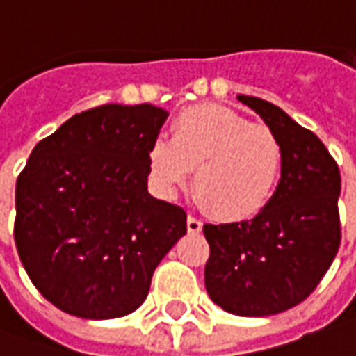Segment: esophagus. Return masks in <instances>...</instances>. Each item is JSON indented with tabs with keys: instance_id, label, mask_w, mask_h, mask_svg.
<instances>
[{
	"instance_id": "1",
	"label": "esophagus",
	"mask_w": 356,
	"mask_h": 356,
	"mask_svg": "<svg viewBox=\"0 0 356 356\" xmlns=\"http://www.w3.org/2000/svg\"><path fill=\"white\" fill-rule=\"evenodd\" d=\"M186 229H188L191 234H198L202 231V221L196 219V217L188 216V219H186Z\"/></svg>"
}]
</instances>
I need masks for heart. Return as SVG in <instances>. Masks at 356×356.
Returning <instances> with one entry per match:
<instances>
[{"mask_svg": "<svg viewBox=\"0 0 356 356\" xmlns=\"http://www.w3.org/2000/svg\"><path fill=\"white\" fill-rule=\"evenodd\" d=\"M148 168L165 193H175L194 171L196 200L223 221H244L275 193L282 145L267 125L227 106L202 104L179 112L171 140L152 143Z\"/></svg>", "mask_w": 356, "mask_h": 356, "instance_id": "obj_1", "label": "heart"}]
</instances>
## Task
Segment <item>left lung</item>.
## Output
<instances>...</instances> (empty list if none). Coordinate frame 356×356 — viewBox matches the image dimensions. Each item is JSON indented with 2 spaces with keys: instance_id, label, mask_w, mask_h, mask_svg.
I'll return each mask as SVG.
<instances>
[{
  "instance_id": "left-lung-1",
  "label": "left lung",
  "mask_w": 356,
  "mask_h": 356,
  "mask_svg": "<svg viewBox=\"0 0 356 356\" xmlns=\"http://www.w3.org/2000/svg\"><path fill=\"white\" fill-rule=\"evenodd\" d=\"M282 145L273 198L250 221L204 225V270L211 301L238 316H268L305 301L326 275L339 244L341 175L313 131L275 104L238 95Z\"/></svg>"
}]
</instances>
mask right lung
Here are the masks:
<instances>
[{
    "label": "right lung",
    "instance_id": "right-lung-1",
    "mask_svg": "<svg viewBox=\"0 0 356 356\" xmlns=\"http://www.w3.org/2000/svg\"><path fill=\"white\" fill-rule=\"evenodd\" d=\"M168 112L83 110L42 139L15 191V244L30 280L81 318H118L147 299L152 273L186 232V211L147 191L148 152Z\"/></svg>",
    "mask_w": 356,
    "mask_h": 356
}]
</instances>
